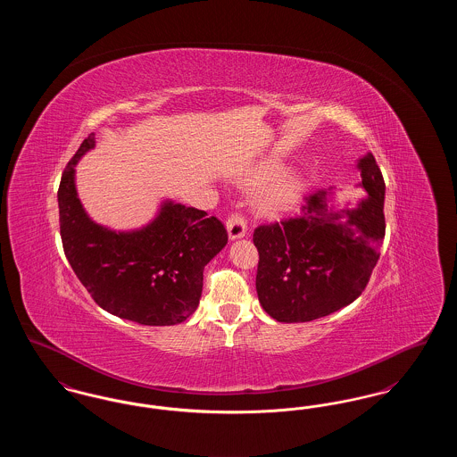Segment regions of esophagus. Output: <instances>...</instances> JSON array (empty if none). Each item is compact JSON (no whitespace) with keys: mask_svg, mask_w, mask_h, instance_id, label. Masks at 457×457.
Masks as SVG:
<instances>
[{"mask_svg":"<svg viewBox=\"0 0 457 457\" xmlns=\"http://www.w3.org/2000/svg\"><path fill=\"white\" fill-rule=\"evenodd\" d=\"M226 229L229 239L243 238L246 233V220L239 212H235L226 220Z\"/></svg>","mask_w":457,"mask_h":457,"instance_id":"34e87169","label":"esophagus"}]
</instances>
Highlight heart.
Listing matches in <instances>:
<instances>
[{
  "instance_id": "obj_1",
  "label": "heart",
  "mask_w": 457,
  "mask_h": 457,
  "mask_svg": "<svg viewBox=\"0 0 457 457\" xmlns=\"http://www.w3.org/2000/svg\"><path fill=\"white\" fill-rule=\"evenodd\" d=\"M274 171L272 164H265L257 168V171L250 178V183H261L269 174ZM303 185L298 174L279 173L270 178L259 192V205L265 212H279L287 207H291L300 195H302Z\"/></svg>"
}]
</instances>
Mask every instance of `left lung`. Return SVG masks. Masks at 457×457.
Listing matches in <instances>:
<instances>
[{
	"label": "left lung",
	"instance_id": "obj_1",
	"mask_svg": "<svg viewBox=\"0 0 457 457\" xmlns=\"http://www.w3.org/2000/svg\"><path fill=\"white\" fill-rule=\"evenodd\" d=\"M356 166L367 192L358 205L336 209L334 192L317 190L304 196L302 216L253 231L259 302L278 322L326 317L367 287L386 237V183L371 154Z\"/></svg>",
	"mask_w": 457,
	"mask_h": 457
}]
</instances>
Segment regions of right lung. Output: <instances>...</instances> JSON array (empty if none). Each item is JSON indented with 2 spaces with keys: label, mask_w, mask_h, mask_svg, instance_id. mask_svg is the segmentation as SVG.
<instances>
[{
  "label": "right lung",
  "mask_w": 457,
  "mask_h": 457,
  "mask_svg": "<svg viewBox=\"0 0 457 457\" xmlns=\"http://www.w3.org/2000/svg\"><path fill=\"white\" fill-rule=\"evenodd\" d=\"M94 147L90 133L66 164L58 190L66 259L109 313L142 326L185 322L200 302L204 267L228 243L222 222L173 200H164L138 229L114 231L94 222L75 187V166Z\"/></svg>",
  "instance_id": "add662e5"
}]
</instances>
